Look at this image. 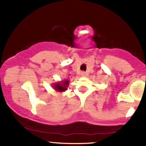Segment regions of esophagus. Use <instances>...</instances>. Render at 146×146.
<instances>
[{"instance_id":"34e87169","label":"esophagus","mask_w":146,"mask_h":146,"mask_svg":"<svg viewBox=\"0 0 146 146\" xmlns=\"http://www.w3.org/2000/svg\"><path fill=\"white\" fill-rule=\"evenodd\" d=\"M80 75L82 76V77H86V76H87V73H86V72H81Z\"/></svg>"}]
</instances>
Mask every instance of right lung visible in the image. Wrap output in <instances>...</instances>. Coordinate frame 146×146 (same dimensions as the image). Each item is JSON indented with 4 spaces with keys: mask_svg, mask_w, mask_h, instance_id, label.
Wrapping results in <instances>:
<instances>
[{
    "mask_svg": "<svg viewBox=\"0 0 146 146\" xmlns=\"http://www.w3.org/2000/svg\"><path fill=\"white\" fill-rule=\"evenodd\" d=\"M69 85V81L68 80H64L58 81V82H55L52 86L55 91L63 93L66 91Z\"/></svg>",
    "mask_w": 146,
    "mask_h": 146,
    "instance_id": "right-lung-1",
    "label": "right lung"
}]
</instances>
